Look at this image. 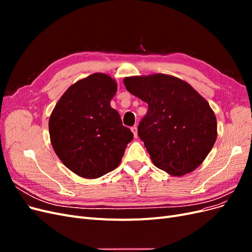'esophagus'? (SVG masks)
<instances>
[{
    "label": "esophagus",
    "instance_id": "1",
    "mask_svg": "<svg viewBox=\"0 0 252 252\" xmlns=\"http://www.w3.org/2000/svg\"><path fill=\"white\" fill-rule=\"evenodd\" d=\"M131 131L133 132L134 138H135V139L138 138V127H136V126H133V127H131Z\"/></svg>",
    "mask_w": 252,
    "mask_h": 252
}]
</instances>
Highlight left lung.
I'll return each instance as SVG.
<instances>
[{"instance_id": "obj_1", "label": "left lung", "mask_w": 252, "mask_h": 252, "mask_svg": "<svg viewBox=\"0 0 252 252\" xmlns=\"http://www.w3.org/2000/svg\"><path fill=\"white\" fill-rule=\"evenodd\" d=\"M131 94L148 104L138 128L152 163L174 177L192 172L217 140L216 114L191 85L156 73L124 79Z\"/></svg>"}]
</instances>
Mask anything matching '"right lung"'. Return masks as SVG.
<instances>
[{"instance_id":"add662e5","label":"right lung","mask_w":252,"mask_h":252,"mask_svg":"<svg viewBox=\"0 0 252 252\" xmlns=\"http://www.w3.org/2000/svg\"><path fill=\"white\" fill-rule=\"evenodd\" d=\"M117 89V82L108 74L93 73L72 84L50 114L53 150L82 178L97 179L116 169L133 139L110 106Z\"/></svg>"}]
</instances>
